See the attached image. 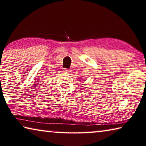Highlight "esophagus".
<instances>
[{"label": "esophagus", "mask_w": 146, "mask_h": 146, "mask_svg": "<svg viewBox=\"0 0 146 146\" xmlns=\"http://www.w3.org/2000/svg\"><path fill=\"white\" fill-rule=\"evenodd\" d=\"M64 72L65 73H71V70H70V69H64Z\"/></svg>", "instance_id": "1"}]
</instances>
